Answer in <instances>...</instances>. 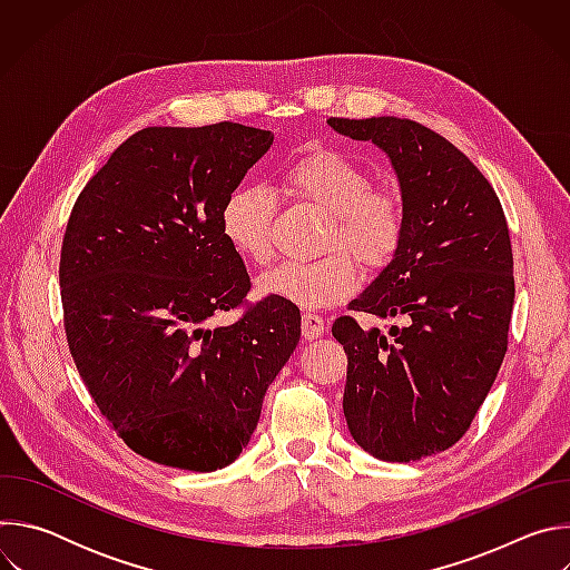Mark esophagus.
I'll use <instances>...</instances> for the list:
<instances>
[{"label": "esophagus", "mask_w": 570, "mask_h": 570, "mask_svg": "<svg viewBox=\"0 0 570 570\" xmlns=\"http://www.w3.org/2000/svg\"><path fill=\"white\" fill-rule=\"evenodd\" d=\"M324 332H327V322H324V317H320L317 313H304L302 315V336L306 341H315Z\"/></svg>", "instance_id": "obj_1"}]
</instances>
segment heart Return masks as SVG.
<instances>
[{
    "label": "heart",
    "instance_id": "heart-1",
    "mask_svg": "<svg viewBox=\"0 0 570 570\" xmlns=\"http://www.w3.org/2000/svg\"><path fill=\"white\" fill-rule=\"evenodd\" d=\"M284 189L330 214L322 250L313 262H284L259 279V293L302 308H324L350 297L358 268H383L401 246L405 214L396 194L372 189L363 167L347 155L317 148L295 157L282 176ZM277 196L264 185L234 187L220 207V229L232 250L253 264L273 257Z\"/></svg>",
    "mask_w": 570,
    "mask_h": 570
}]
</instances>
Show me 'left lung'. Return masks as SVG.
Returning <instances> with one entry per match:
<instances>
[{
    "label": "left lung",
    "instance_id": "obj_1",
    "mask_svg": "<svg viewBox=\"0 0 570 570\" xmlns=\"http://www.w3.org/2000/svg\"><path fill=\"white\" fill-rule=\"evenodd\" d=\"M327 124L387 155L405 214L399 250L350 302L403 327L383 336L350 315L332 327L347 354V429L379 460L415 462L466 433L508 352V220L492 185L431 128L399 117Z\"/></svg>",
    "mask_w": 570,
    "mask_h": 570
}]
</instances>
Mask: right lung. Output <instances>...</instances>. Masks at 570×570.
<instances>
[{
	"label": "right lung",
	"mask_w": 570,
	"mask_h": 570,
	"mask_svg": "<svg viewBox=\"0 0 570 570\" xmlns=\"http://www.w3.org/2000/svg\"><path fill=\"white\" fill-rule=\"evenodd\" d=\"M273 139L232 121L144 128L71 209L60 253L69 352L108 424L157 464H232L299 343V308L279 297L209 327L250 291L220 207Z\"/></svg>",
	"instance_id": "1"
}]
</instances>
